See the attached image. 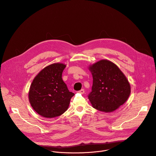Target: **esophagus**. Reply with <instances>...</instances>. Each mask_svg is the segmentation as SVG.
<instances>
[{
  "mask_svg": "<svg viewBox=\"0 0 156 156\" xmlns=\"http://www.w3.org/2000/svg\"><path fill=\"white\" fill-rule=\"evenodd\" d=\"M79 93H81V94H83L84 93H85V90H84V89H82V90H80V91H78Z\"/></svg>",
  "mask_w": 156,
  "mask_h": 156,
  "instance_id": "1",
  "label": "esophagus"
}]
</instances>
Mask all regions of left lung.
<instances>
[{
    "mask_svg": "<svg viewBox=\"0 0 156 156\" xmlns=\"http://www.w3.org/2000/svg\"><path fill=\"white\" fill-rule=\"evenodd\" d=\"M93 75L91 92L88 97L93 108L112 112L128 99L131 88L128 80L112 62L102 60L90 67Z\"/></svg>",
    "mask_w": 156,
    "mask_h": 156,
    "instance_id": "left-lung-1",
    "label": "left lung"
}]
</instances>
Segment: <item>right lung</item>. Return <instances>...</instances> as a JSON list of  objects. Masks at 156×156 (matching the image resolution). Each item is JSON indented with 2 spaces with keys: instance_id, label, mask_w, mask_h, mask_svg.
Wrapping results in <instances>:
<instances>
[{
  "instance_id": "obj_1",
  "label": "right lung",
  "mask_w": 156,
  "mask_h": 156,
  "mask_svg": "<svg viewBox=\"0 0 156 156\" xmlns=\"http://www.w3.org/2000/svg\"><path fill=\"white\" fill-rule=\"evenodd\" d=\"M66 65L53 63L44 68L34 79L29 91V101L34 111L46 118L63 114L74 95L62 78Z\"/></svg>"
}]
</instances>
